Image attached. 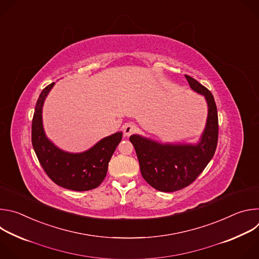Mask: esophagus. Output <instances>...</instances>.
<instances>
[{"label": "esophagus", "mask_w": 259, "mask_h": 259, "mask_svg": "<svg viewBox=\"0 0 259 259\" xmlns=\"http://www.w3.org/2000/svg\"><path fill=\"white\" fill-rule=\"evenodd\" d=\"M136 126L134 124H126L123 127V131H124V135L125 136H130L132 133H134L136 131Z\"/></svg>", "instance_id": "34e87169"}]
</instances>
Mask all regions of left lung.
<instances>
[{"mask_svg":"<svg viewBox=\"0 0 259 259\" xmlns=\"http://www.w3.org/2000/svg\"><path fill=\"white\" fill-rule=\"evenodd\" d=\"M186 78L193 91L204 96L208 115L196 143L160 142L133 134L130 136L144 180L154 189L172 193L195 181L214 156L218 140L217 108L212 93L194 78Z\"/></svg>","mask_w":259,"mask_h":259,"instance_id":"obj_1","label":"left lung"}]
</instances>
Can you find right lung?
Here are the masks:
<instances>
[{
	"mask_svg": "<svg viewBox=\"0 0 259 259\" xmlns=\"http://www.w3.org/2000/svg\"><path fill=\"white\" fill-rule=\"evenodd\" d=\"M55 83L41 92L35 103L31 125V142L41 166L53 182L70 191L85 192L96 189L105 178L108 162L122 140L119 131L96 142L82 153L65 152L46 135L43 126V106Z\"/></svg>",
	"mask_w": 259,
	"mask_h": 259,
	"instance_id": "add662e5",
	"label": "right lung"
}]
</instances>
